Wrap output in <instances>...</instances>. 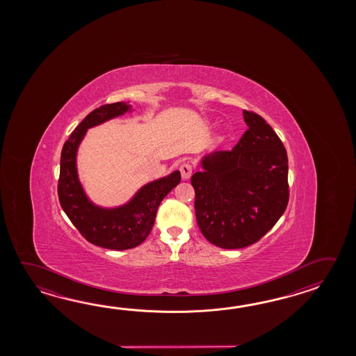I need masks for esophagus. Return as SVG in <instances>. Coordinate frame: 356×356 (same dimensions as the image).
I'll list each match as a JSON object with an SVG mask.
<instances>
[{
    "label": "esophagus",
    "instance_id": "obj_1",
    "mask_svg": "<svg viewBox=\"0 0 356 356\" xmlns=\"http://www.w3.org/2000/svg\"><path fill=\"white\" fill-rule=\"evenodd\" d=\"M179 170H181V179H184V181L188 179L189 177L192 175V165L188 164V163L181 164Z\"/></svg>",
    "mask_w": 356,
    "mask_h": 356
}]
</instances>
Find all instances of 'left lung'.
<instances>
[{
  "label": "left lung",
  "instance_id": "left-lung-1",
  "mask_svg": "<svg viewBox=\"0 0 356 356\" xmlns=\"http://www.w3.org/2000/svg\"><path fill=\"white\" fill-rule=\"evenodd\" d=\"M248 129L230 152L201 160L191 178L195 210L204 238L224 250L258 242L273 229L289 202L288 155L273 127L243 111Z\"/></svg>",
  "mask_w": 356,
  "mask_h": 356
}]
</instances>
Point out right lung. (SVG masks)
Here are the masks:
<instances>
[{
	"instance_id": "obj_1",
	"label": "right lung",
	"mask_w": 356,
	"mask_h": 356,
	"mask_svg": "<svg viewBox=\"0 0 356 356\" xmlns=\"http://www.w3.org/2000/svg\"><path fill=\"white\" fill-rule=\"evenodd\" d=\"M131 111L123 102L94 109L70 135L60 152L58 198L68 219L88 242L108 250L140 245L150 234L160 202L181 181L179 170L145 184L127 204L106 209L92 204L79 181L76 155L88 129Z\"/></svg>"
}]
</instances>
